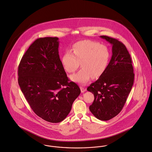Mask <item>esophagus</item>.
I'll use <instances>...</instances> for the list:
<instances>
[{
    "label": "esophagus",
    "mask_w": 152,
    "mask_h": 152,
    "mask_svg": "<svg viewBox=\"0 0 152 152\" xmlns=\"http://www.w3.org/2000/svg\"><path fill=\"white\" fill-rule=\"evenodd\" d=\"M80 90H81V92H82V93H84V91L86 90V88L85 87H84L80 86Z\"/></svg>",
    "instance_id": "esophagus-1"
}]
</instances>
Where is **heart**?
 Returning <instances> with one entry per match:
<instances>
[{
    "label": "heart",
    "mask_w": 152,
    "mask_h": 152,
    "mask_svg": "<svg viewBox=\"0 0 152 152\" xmlns=\"http://www.w3.org/2000/svg\"><path fill=\"white\" fill-rule=\"evenodd\" d=\"M72 53L66 52L62 58V64L68 73H73L79 67L81 69L70 76V79L80 84H85L90 79L99 77L105 72L110 60L107 47L91 40L75 43Z\"/></svg>",
    "instance_id": "obj_1"
}]
</instances>
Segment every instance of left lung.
Listing matches in <instances>:
<instances>
[{
	"instance_id": "1",
	"label": "left lung",
	"mask_w": 152,
	"mask_h": 152,
	"mask_svg": "<svg viewBox=\"0 0 152 152\" xmlns=\"http://www.w3.org/2000/svg\"><path fill=\"white\" fill-rule=\"evenodd\" d=\"M100 37L112 44L113 55L105 72L87 90L94 96L89 107L91 113L100 120L108 121L122 110L134 84L135 74L125 45L117 39L106 35Z\"/></svg>"
}]
</instances>
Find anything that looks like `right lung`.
Listing matches in <instances>:
<instances>
[{
  "mask_svg": "<svg viewBox=\"0 0 152 152\" xmlns=\"http://www.w3.org/2000/svg\"><path fill=\"white\" fill-rule=\"evenodd\" d=\"M57 37L37 39L23 56L18 83L35 114L52 123L62 121L79 96L77 84L69 80L59 55Z\"/></svg>",
  "mask_w": 152,
  "mask_h": 152,
  "instance_id": "add662e5",
  "label": "right lung"
}]
</instances>
